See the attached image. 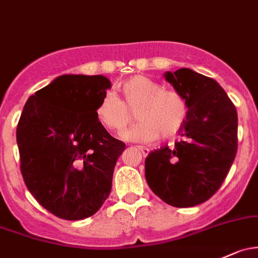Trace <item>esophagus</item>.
Instances as JSON below:
<instances>
[{
	"label": "esophagus",
	"mask_w": 258,
	"mask_h": 258,
	"mask_svg": "<svg viewBox=\"0 0 258 258\" xmlns=\"http://www.w3.org/2000/svg\"><path fill=\"white\" fill-rule=\"evenodd\" d=\"M137 148H138V150H140L141 152H142L143 157H146L148 153H150V150H148V148H146V147H143V146H137Z\"/></svg>",
	"instance_id": "34e87169"
}]
</instances>
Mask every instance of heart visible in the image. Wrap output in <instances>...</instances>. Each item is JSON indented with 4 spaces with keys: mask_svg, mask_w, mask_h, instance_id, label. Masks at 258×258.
I'll return each instance as SVG.
<instances>
[{
    "mask_svg": "<svg viewBox=\"0 0 258 258\" xmlns=\"http://www.w3.org/2000/svg\"><path fill=\"white\" fill-rule=\"evenodd\" d=\"M121 90L123 100L108 91L97 106V117L108 130L123 134L134 121V112L141 121L127 132V140L151 142L159 135L172 138L183 128L186 105L177 91L164 90L158 83L141 75L124 81Z\"/></svg>",
    "mask_w": 258,
    "mask_h": 258,
    "instance_id": "b5f03b06",
    "label": "heart"
}]
</instances>
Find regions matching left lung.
I'll use <instances>...</instances> for the list:
<instances>
[{"instance_id":"8db88e82","label":"left lung","mask_w":258,"mask_h":258,"mask_svg":"<svg viewBox=\"0 0 258 258\" xmlns=\"http://www.w3.org/2000/svg\"><path fill=\"white\" fill-rule=\"evenodd\" d=\"M165 79L185 100L186 121L173 147L150 152L146 180L157 197L175 208L210 199L226 178L237 152V112L211 78L181 68Z\"/></svg>"}]
</instances>
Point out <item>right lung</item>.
Returning a JSON list of instances; mask_svg holds the SVG:
<instances>
[{
	"label": "right lung",
	"mask_w": 258,
	"mask_h": 258,
	"mask_svg": "<svg viewBox=\"0 0 258 258\" xmlns=\"http://www.w3.org/2000/svg\"><path fill=\"white\" fill-rule=\"evenodd\" d=\"M110 88L102 75H61L27 100L18 121L26 186L43 208L64 220L94 215L111 191L126 145L97 117Z\"/></svg>",
	"instance_id": "right-lung-1"
}]
</instances>
